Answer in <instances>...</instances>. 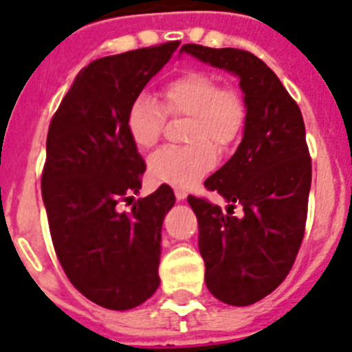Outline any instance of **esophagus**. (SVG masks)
<instances>
[{"label": "esophagus", "mask_w": 352, "mask_h": 352, "mask_svg": "<svg viewBox=\"0 0 352 352\" xmlns=\"http://www.w3.org/2000/svg\"><path fill=\"white\" fill-rule=\"evenodd\" d=\"M175 197H177V200H184L186 199V191L181 190V188H177Z\"/></svg>", "instance_id": "obj_1"}]
</instances>
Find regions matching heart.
<instances>
[{"instance_id":"obj_1","label":"heart","mask_w":352,"mask_h":352,"mask_svg":"<svg viewBox=\"0 0 352 352\" xmlns=\"http://www.w3.org/2000/svg\"><path fill=\"white\" fill-rule=\"evenodd\" d=\"M161 107L148 94H140L126 111L125 125L132 143L141 150L155 146L170 116H190L186 126L188 146H168L148 159V173L155 182L190 188L240 140L245 125V103L232 87H218L214 76L188 71L168 82L161 91Z\"/></svg>"}]
</instances>
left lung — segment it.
Listing matches in <instances>:
<instances>
[{
    "label": "left lung",
    "mask_w": 352,
    "mask_h": 352,
    "mask_svg": "<svg viewBox=\"0 0 352 352\" xmlns=\"http://www.w3.org/2000/svg\"><path fill=\"white\" fill-rule=\"evenodd\" d=\"M181 52L238 76L245 94L240 146L204 182L227 208L197 197L188 202L199 220L209 292L221 302L249 306L285 281L302 243L311 188L302 114L276 73L250 52L200 44Z\"/></svg>",
    "instance_id": "8db88e82"
}]
</instances>
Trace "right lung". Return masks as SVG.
<instances>
[{
  "mask_svg": "<svg viewBox=\"0 0 352 352\" xmlns=\"http://www.w3.org/2000/svg\"><path fill=\"white\" fill-rule=\"evenodd\" d=\"M179 41L93 60L76 75L46 140L43 200L67 279L102 308L125 311L159 288L161 229L175 204L170 186L138 199L146 170L125 118Z\"/></svg>",
  "mask_w": 352,
  "mask_h": 352,
  "instance_id": "obj_1",
  "label": "right lung"
}]
</instances>
